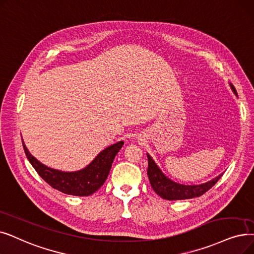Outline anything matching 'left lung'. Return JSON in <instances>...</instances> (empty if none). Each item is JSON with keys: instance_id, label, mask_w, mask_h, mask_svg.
<instances>
[{"instance_id": "8db88e82", "label": "left lung", "mask_w": 254, "mask_h": 254, "mask_svg": "<svg viewBox=\"0 0 254 254\" xmlns=\"http://www.w3.org/2000/svg\"><path fill=\"white\" fill-rule=\"evenodd\" d=\"M230 85L231 90L238 96L236 88L234 85ZM148 159V168L147 175L148 180L151 185L152 190L156 192L163 199L167 200H183V199H190V198L199 197L203 195L206 191H208L212 187L220 180L223 175L220 174L217 178L213 179L207 183L201 185H182L171 181L169 178L165 175L162 170L159 168L158 165L154 163L152 158L147 153Z\"/></svg>"}]
</instances>
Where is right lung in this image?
I'll return each instance as SVG.
<instances>
[{
  "label": "right lung",
  "instance_id": "add662e5",
  "mask_svg": "<svg viewBox=\"0 0 254 254\" xmlns=\"http://www.w3.org/2000/svg\"><path fill=\"white\" fill-rule=\"evenodd\" d=\"M124 143V141H119L111 146H108L98 153L88 166L73 172L60 171L46 166L32 156L24 141L23 146L32 166L40 178L54 189L68 195L89 196L100 189L106 182L114 158L123 147Z\"/></svg>",
  "mask_w": 254,
  "mask_h": 254
}]
</instances>
